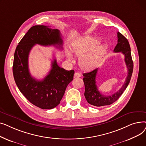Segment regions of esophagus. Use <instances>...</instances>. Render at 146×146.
Masks as SVG:
<instances>
[{
  "mask_svg": "<svg viewBox=\"0 0 146 146\" xmlns=\"http://www.w3.org/2000/svg\"><path fill=\"white\" fill-rule=\"evenodd\" d=\"M80 76H81V74L79 72H76L74 74V78H80Z\"/></svg>",
  "mask_w": 146,
  "mask_h": 146,
  "instance_id": "esophagus-1",
  "label": "esophagus"
}]
</instances>
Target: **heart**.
<instances>
[{"label": "heart", "instance_id": "1", "mask_svg": "<svg viewBox=\"0 0 146 146\" xmlns=\"http://www.w3.org/2000/svg\"><path fill=\"white\" fill-rule=\"evenodd\" d=\"M100 41L93 37H87L74 42L72 47L73 54L80 57V64L85 70H91L101 63L106 52V47L104 45L100 44ZM72 53L67 52V60L73 62L74 58Z\"/></svg>", "mask_w": 146, "mask_h": 146}]
</instances>
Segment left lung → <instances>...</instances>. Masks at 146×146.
<instances>
[{
  "mask_svg": "<svg viewBox=\"0 0 146 146\" xmlns=\"http://www.w3.org/2000/svg\"><path fill=\"white\" fill-rule=\"evenodd\" d=\"M118 43L115 47V52H121L125 56V62L128 68V75L125 83L117 92L111 96H105L102 95L98 90L96 84V76L98 68H95L90 72L83 73V82L85 84V91L84 95L87 102L90 105L95 106H102L110 105L118 100L119 96L123 94L126 89L131 78L133 71V61L131 57V48L127 38L120 33H117Z\"/></svg>",
  "mask_w": 146,
  "mask_h": 146,
  "instance_id": "left-lung-1",
  "label": "left lung"
}]
</instances>
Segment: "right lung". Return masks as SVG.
I'll use <instances>...</instances> for the list:
<instances>
[{
  "label": "right lung",
  "instance_id": "1",
  "mask_svg": "<svg viewBox=\"0 0 146 146\" xmlns=\"http://www.w3.org/2000/svg\"><path fill=\"white\" fill-rule=\"evenodd\" d=\"M35 44L63 49L60 31L45 25H35L28 30L15 51L13 78L21 92L31 103L41 109L50 110L60 104L67 85L73 79L74 71L60 67L54 59L49 73L43 80H36L28 68L29 54Z\"/></svg>",
  "mask_w": 146,
  "mask_h": 146
}]
</instances>
